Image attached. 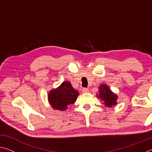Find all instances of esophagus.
Listing matches in <instances>:
<instances>
[{
    "mask_svg": "<svg viewBox=\"0 0 152 152\" xmlns=\"http://www.w3.org/2000/svg\"><path fill=\"white\" fill-rule=\"evenodd\" d=\"M82 93H84V94L88 93V92H89V90L88 88H84L83 89H82Z\"/></svg>",
    "mask_w": 152,
    "mask_h": 152,
    "instance_id": "esophagus-1",
    "label": "esophagus"
}]
</instances>
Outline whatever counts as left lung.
I'll return each mask as SVG.
<instances>
[{
	"label": "left lung",
	"instance_id": "obj_1",
	"mask_svg": "<svg viewBox=\"0 0 152 152\" xmlns=\"http://www.w3.org/2000/svg\"><path fill=\"white\" fill-rule=\"evenodd\" d=\"M99 94H97V97L103 101L104 105L107 107H112L117 104V100L118 96L116 94L113 93L110 91L107 84H101L99 86Z\"/></svg>",
	"mask_w": 152,
	"mask_h": 152
}]
</instances>
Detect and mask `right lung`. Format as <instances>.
Listing matches in <instances>:
<instances>
[{
	"mask_svg": "<svg viewBox=\"0 0 152 152\" xmlns=\"http://www.w3.org/2000/svg\"><path fill=\"white\" fill-rule=\"evenodd\" d=\"M78 95V92L74 90L70 82L66 81L57 88L50 91L48 101L53 109L66 110L68 109V105L75 102Z\"/></svg>",
	"mask_w": 152,
	"mask_h": 152,
	"instance_id": "right-lung-1",
	"label": "right lung"
}]
</instances>
